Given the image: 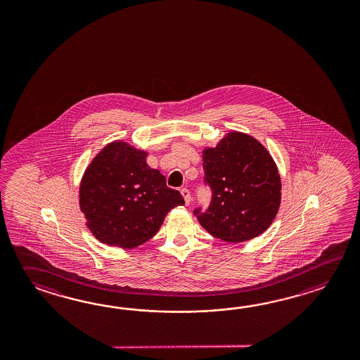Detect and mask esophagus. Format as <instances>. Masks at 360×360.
Masks as SVG:
<instances>
[{"label":"esophagus","instance_id":"obj_1","mask_svg":"<svg viewBox=\"0 0 360 360\" xmlns=\"http://www.w3.org/2000/svg\"><path fill=\"white\" fill-rule=\"evenodd\" d=\"M181 194H183L185 205H186V206H189L191 202V191H188L186 188H183V189H181Z\"/></svg>","mask_w":360,"mask_h":360}]
</instances>
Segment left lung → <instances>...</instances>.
<instances>
[{"label": "left lung", "instance_id": "1", "mask_svg": "<svg viewBox=\"0 0 360 360\" xmlns=\"http://www.w3.org/2000/svg\"><path fill=\"white\" fill-rule=\"evenodd\" d=\"M211 203L194 210L199 224L214 237L240 243L257 237L274 221L282 198L276 162L259 140L233 131L202 152Z\"/></svg>", "mask_w": 360, "mask_h": 360}]
</instances>
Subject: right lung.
Listing matches in <instances>:
<instances>
[{"mask_svg":"<svg viewBox=\"0 0 360 360\" xmlns=\"http://www.w3.org/2000/svg\"><path fill=\"white\" fill-rule=\"evenodd\" d=\"M148 153L124 141L104 146L84 171L79 207L101 243L135 248L160 230L166 214L183 206V195L146 165Z\"/></svg>","mask_w":360,"mask_h":360,"instance_id":"obj_1","label":"right lung"}]
</instances>
